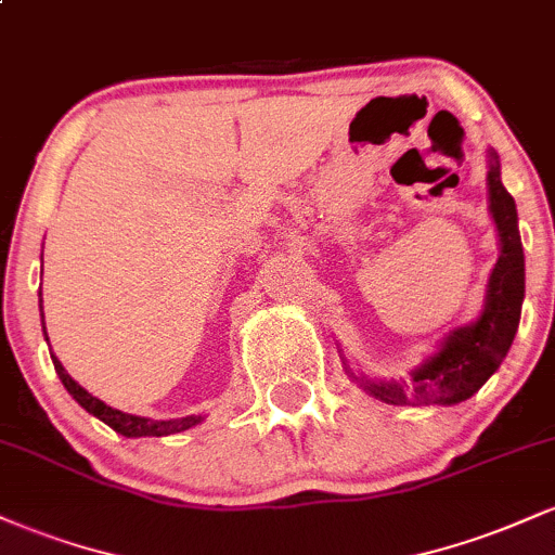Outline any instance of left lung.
I'll use <instances>...</instances> for the list:
<instances>
[{
  "mask_svg": "<svg viewBox=\"0 0 555 555\" xmlns=\"http://www.w3.org/2000/svg\"><path fill=\"white\" fill-rule=\"evenodd\" d=\"M488 211L499 232V260L488 276L486 302L473 323L443 336L436 352L406 378H367L354 373L341 354L349 378L386 404L451 406L469 399L501 367L519 328L525 302V250H521L517 203L501 182V162L488 149Z\"/></svg>",
  "mask_w": 555,
  "mask_h": 555,
  "instance_id": "left-lung-1",
  "label": "left lung"
}]
</instances>
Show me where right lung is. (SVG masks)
I'll list each match as a JSON object with an SVG mask.
<instances>
[{
  "instance_id": "obj_1",
  "label": "right lung",
  "mask_w": 555,
  "mask_h": 555,
  "mask_svg": "<svg viewBox=\"0 0 555 555\" xmlns=\"http://www.w3.org/2000/svg\"><path fill=\"white\" fill-rule=\"evenodd\" d=\"M41 302H43V299H41ZM41 328H43V336H47V323H43V305H41ZM47 341H49V336H47ZM52 362H54L56 375H60V380H62V384H65V388L69 391V397L78 401L82 410L91 412L93 417H99L101 423H106L112 430H117L119 436H125V438L175 436V433L195 428L197 423H203V415L171 417V420H151V417L130 415V412H122V410H114V406L104 404V401H101L99 397L88 393L86 388L78 384V380H73V375H69L65 367H62V362L54 358V352H52Z\"/></svg>"
}]
</instances>
